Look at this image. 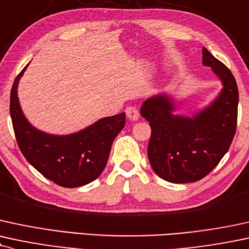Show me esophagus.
Wrapping results in <instances>:
<instances>
[{"instance_id":"1","label":"esophagus","mask_w":249,"mask_h":249,"mask_svg":"<svg viewBox=\"0 0 249 249\" xmlns=\"http://www.w3.org/2000/svg\"><path fill=\"white\" fill-rule=\"evenodd\" d=\"M125 112H126L127 118L130 119V121H138V119H139V111L137 110V107H126V110H125Z\"/></svg>"}]
</instances>
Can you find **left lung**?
Segmentation results:
<instances>
[{
  "label": "left lung",
  "instance_id": "left-lung-1",
  "mask_svg": "<svg viewBox=\"0 0 249 249\" xmlns=\"http://www.w3.org/2000/svg\"><path fill=\"white\" fill-rule=\"evenodd\" d=\"M203 64L211 67L224 85L210 107L193 118L176 116L172 101L160 95L143 102L140 109L152 128L149 163L158 176L172 183L205 178L229 151L236 131L239 91L234 76L205 47Z\"/></svg>",
  "mask_w": 249,
  "mask_h": 249
}]
</instances>
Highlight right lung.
<instances>
[{"instance_id": "obj_1", "label": "right lung", "mask_w": 249, "mask_h": 249, "mask_svg": "<svg viewBox=\"0 0 249 249\" xmlns=\"http://www.w3.org/2000/svg\"><path fill=\"white\" fill-rule=\"evenodd\" d=\"M25 68L16 76L10 92L11 122L20 152L41 175L60 187L90 183L106 168L113 140L125 125V113L102 118L70 136L40 132L26 121L17 97V86Z\"/></svg>"}]
</instances>
